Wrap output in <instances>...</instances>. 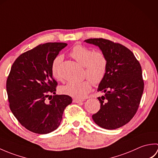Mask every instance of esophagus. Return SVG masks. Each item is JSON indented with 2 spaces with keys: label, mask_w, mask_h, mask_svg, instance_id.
Wrapping results in <instances>:
<instances>
[{
  "label": "esophagus",
  "mask_w": 158,
  "mask_h": 158,
  "mask_svg": "<svg viewBox=\"0 0 158 158\" xmlns=\"http://www.w3.org/2000/svg\"><path fill=\"white\" fill-rule=\"evenodd\" d=\"M83 101V100H79V99H73V102H75V103H80V102H82Z\"/></svg>",
  "instance_id": "1"
}]
</instances>
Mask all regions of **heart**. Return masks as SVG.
<instances>
[{"mask_svg": "<svg viewBox=\"0 0 158 158\" xmlns=\"http://www.w3.org/2000/svg\"><path fill=\"white\" fill-rule=\"evenodd\" d=\"M70 55L77 62L84 66L85 76L89 80L81 82H68L60 87V92L62 94L75 98L83 99L91 91V82L94 85H98L102 82L106 73L107 58L101 51H94L82 45H77L74 47ZM62 60V56L59 55L56 57L52 62V75L57 79H60L59 68Z\"/></svg>", "mask_w": 158, "mask_h": 158, "instance_id": "heart-1", "label": "heart"}]
</instances>
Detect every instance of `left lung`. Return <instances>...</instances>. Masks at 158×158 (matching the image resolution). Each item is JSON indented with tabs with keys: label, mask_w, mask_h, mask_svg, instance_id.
<instances>
[{
	"label": "left lung",
	"mask_w": 158,
	"mask_h": 158,
	"mask_svg": "<svg viewBox=\"0 0 158 158\" xmlns=\"http://www.w3.org/2000/svg\"><path fill=\"white\" fill-rule=\"evenodd\" d=\"M85 42L98 46L107 58L106 75L99 83L100 109L92 115L97 125L114 130L128 123L139 106L144 89L142 69L134 53L125 46L105 39Z\"/></svg>",
	"instance_id": "8db88e82"
}]
</instances>
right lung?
Masks as SVG:
<instances>
[{"label":"right lung","instance_id":"add662e5","mask_svg":"<svg viewBox=\"0 0 158 158\" xmlns=\"http://www.w3.org/2000/svg\"><path fill=\"white\" fill-rule=\"evenodd\" d=\"M64 43L41 44L20 55L6 80L9 107L18 122L32 132L45 135L60 126L63 112L72 102L67 95H54L58 85L52 66ZM51 96L49 103L46 98Z\"/></svg>","mask_w":158,"mask_h":158}]
</instances>
